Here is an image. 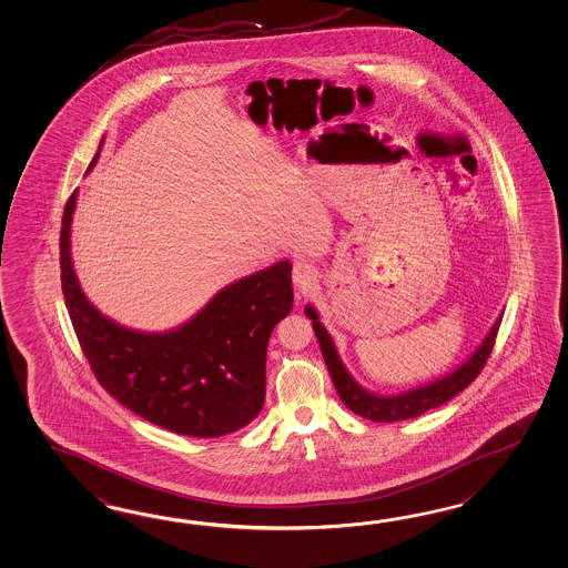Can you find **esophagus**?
I'll list each match as a JSON object with an SVG mask.
<instances>
[{
  "mask_svg": "<svg viewBox=\"0 0 568 568\" xmlns=\"http://www.w3.org/2000/svg\"><path fill=\"white\" fill-rule=\"evenodd\" d=\"M314 266L310 265V263H305V261H295V263H293V283H295L297 290L305 293V291L314 285Z\"/></svg>",
  "mask_w": 568,
  "mask_h": 568,
  "instance_id": "34e87169",
  "label": "esophagus"
}]
</instances>
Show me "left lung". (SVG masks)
I'll list each match as a JSON object with an SVG mask.
<instances>
[{
    "mask_svg": "<svg viewBox=\"0 0 568 568\" xmlns=\"http://www.w3.org/2000/svg\"><path fill=\"white\" fill-rule=\"evenodd\" d=\"M305 314L312 320L315 338L320 342V348H322L324 361L328 366L329 377L334 381V387L341 395L342 404L346 405L356 416L365 417L371 422H402V419H409V417L422 416L428 409L440 407V405L456 397L458 393L465 392L468 385L479 377L483 366L487 365V358L491 356L495 338H497V332L501 326V315H499V320L495 322V326L489 332V336L483 342L479 351L473 354L458 371H454L453 375L440 378V381L426 385V387L414 389V392L397 395V397H378L373 393H366L365 389H361L354 383L353 377L348 375V371L342 365L338 353L329 341L328 332L317 322V314L314 310L307 307Z\"/></svg>",
    "mask_w": 568,
    "mask_h": 568,
    "instance_id": "obj_1",
    "label": "left lung"
}]
</instances>
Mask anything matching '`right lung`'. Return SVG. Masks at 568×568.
Returning <instances> with one entry per match:
<instances>
[{
    "label": "right lung",
    "instance_id": "right-lung-1",
    "mask_svg": "<svg viewBox=\"0 0 568 568\" xmlns=\"http://www.w3.org/2000/svg\"><path fill=\"white\" fill-rule=\"evenodd\" d=\"M95 161L98 154L89 169ZM75 200L73 191L64 205L61 285L101 387L136 416L183 436L217 438L248 426L265 404L268 336L293 307L290 263L240 278L169 334L122 328L79 287L69 254Z\"/></svg>",
    "mask_w": 568,
    "mask_h": 568
}]
</instances>
